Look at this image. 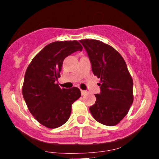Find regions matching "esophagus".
Wrapping results in <instances>:
<instances>
[{"mask_svg": "<svg viewBox=\"0 0 159 159\" xmlns=\"http://www.w3.org/2000/svg\"><path fill=\"white\" fill-rule=\"evenodd\" d=\"M81 93L82 96H84V95H85L86 93H87V91H85V90H81Z\"/></svg>", "mask_w": 159, "mask_h": 159, "instance_id": "1", "label": "esophagus"}]
</instances>
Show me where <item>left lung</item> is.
Listing matches in <instances>:
<instances>
[{
	"mask_svg": "<svg viewBox=\"0 0 159 159\" xmlns=\"http://www.w3.org/2000/svg\"><path fill=\"white\" fill-rule=\"evenodd\" d=\"M95 75L100 78L99 94L90 107L93 118L113 126L126 116L133 103V80L126 63L116 50L99 40L81 39Z\"/></svg>",
	"mask_w": 159,
	"mask_h": 159,
	"instance_id": "8db88e82",
	"label": "left lung"
}]
</instances>
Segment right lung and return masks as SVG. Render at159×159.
<instances>
[{
  "label": "right lung",
  "mask_w": 159,
  "mask_h": 159,
  "mask_svg": "<svg viewBox=\"0 0 159 159\" xmlns=\"http://www.w3.org/2000/svg\"><path fill=\"white\" fill-rule=\"evenodd\" d=\"M78 41L54 42L44 47L30 62L25 75L24 99L34 118L49 129L69 120L72 105L81 96L78 87L61 89L56 82L66 57L82 51Z\"/></svg>",
  "instance_id": "1"
}]
</instances>
